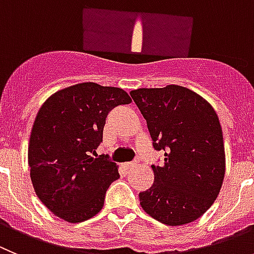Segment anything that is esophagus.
Wrapping results in <instances>:
<instances>
[{
	"label": "esophagus",
	"instance_id": "obj_1",
	"mask_svg": "<svg viewBox=\"0 0 254 254\" xmlns=\"http://www.w3.org/2000/svg\"><path fill=\"white\" fill-rule=\"evenodd\" d=\"M135 166V163H132V162H129V163H125V168L127 170H129V168H131V167Z\"/></svg>",
	"mask_w": 254,
	"mask_h": 254
}]
</instances>
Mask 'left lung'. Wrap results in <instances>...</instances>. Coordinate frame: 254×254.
<instances>
[{"mask_svg": "<svg viewBox=\"0 0 254 254\" xmlns=\"http://www.w3.org/2000/svg\"><path fill=\"white\" fill-rule=\"evenodd\" d=\"M130 96L147 120L153 148L164 153L163 164L152 166V187L139 193L141 207L171 227L196 220L218 197L225 173L215 110L200 95L176 84L139 88Z\"/></svg>", "mask_w": 254, "mask_h": 254, "instance_id": "1", "label": "left lung"}]
</instances>
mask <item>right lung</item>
Segmentation results:
<instances>
[{
  "label": "right lung",
  "mask_w": 254,
  "mask_h": 254,
  "mask_svg": "<svg viewBox=\"0 0 254 254\" xmlns=\"http://www.w3.org/2000/svg\"><path fill=\"white\" fill-rule=\"evenodd\" d=\"M130 102L122 88L86 82L58 91L40 107L27 158L36 195L54 215L81 223L102 209L120 175L107 155H93L107 114Z\"/></svg>",
  "instance_id": "add662e5"
}]
</instances>
